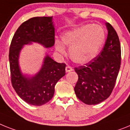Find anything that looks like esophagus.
I'll list each match as a JSON object with an SVG mask.
<instances>
[{
	"label": "esophagus",
	"mask_w": 130,
	"mask_h": 130,
	"mask_svg": "<svg viewBox=\"0 0 130 130\" xmlns=\"http://www.w3.org/2000/svg\"><path fill=\"white\" fill-rule=\"evenodd\" d=\"M73 69L72 68L70 67V66H67L66 67V72H71V71H72Z\"/></svg>",
	"instance_id": "1"
}]
</instances>
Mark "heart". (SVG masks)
<instances>
[{"mask_svg":"<svg viewBox=\"0 0 130 130\" xmlns=\"http://www.w3.org/2000/svg\"><path fill=\"white\" fill-rule=\"evenodd\" d=\"M60 39L61 42L56 41L54 43L56 51L64 54V46H68L72 60L76 64H84L98 56L105 43L106 33L101 25L87 24L65 31Z\"/></svg>","mask_w":130,"mask_h":130,"instance_id":"obj_1","label":"heart"}]
</instances>
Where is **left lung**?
<instances>
[{"instance_id": "left-lung-1", "label": "left lung", "mask_w": 130, "mask_h": 130, "mask_svg": "<svg viewBox=\"0 0 130 130\" xmlns=\"http://www.w3.org/2000/svg\"><path fill=\"white\" fill-rule=\"evenodd\" d=\"M104 48L92 61L75 68L78 80L74 87L77 98L86 105H97L108 99L115 85L121 61L120 43L117 33L109 23Z\"/></svg>"}]
</instances>
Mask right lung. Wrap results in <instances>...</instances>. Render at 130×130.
<instances>
[{
	"label": "right lung",
	"mask_w": 130,
	"mask_h": 130,
	"mask_svg": "<svg viewBox=\"0 0 130 130\" xmlns=\"http://www.w3.org/2000/svg\"><path fill=\"white\" fill-rule=\"evenodd\" d=\"M33 43L46 48L54 46L53 17H34L25 21L15 31L10 47L11 81L14 90L25 103L41 106L53 98L55 85L66 74V64L56 62L46 53L37 72L24 74L20 66V55L24 46Z\"/></svg>",
	"instance_id": "right-lung-1"
}]
</instances>
